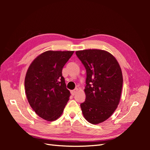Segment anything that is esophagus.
<instances>
[{
    "mask_svg": "<svg viewBox=\"0 0 150 150\" xmlns=\"http://www.w3.org/2000/svg\"><path fill=\"white\" fill-rule=\"evenodd\" d=\"M77 91H78V89L76 88V89H75V90H71V94L72 95H75L76 93H77Z\"/></svg>",
    "mask_w": 150,
    "mask_h": 150,
    "instance_id": "esophagus-1",
    "label": "esophagus"
}]
</instances>
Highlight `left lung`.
Returning <instances> with one entry per match:
<instances>
[{
    "mask_svg": "<svg viewBox=\"0 0 150 150\" xmlns=\"http://www.w3.org/2000/svg\"><path fill=\"white\" fill-rule=\"evenodd\" d=\"M75 53L86 70V100L81 104L82 114L91 124L103 122L119 104L122 70L115 57L105 50L90 49Z\"/></svg>",
    "mask_w": 150,
    "mask_h": 150,
    "instance_id": "left-lung-1",
    "label": "left lung"
}]
</instances>
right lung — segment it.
I'll return each mask as SVG.
<instances>
[{
	"label": "right lung",
	"instance_id": "obj_1",
	"mask_svg": "<svg viewBox=\"0 0 150 150\" xmlns=\"http://www.w3.org/2000/svg\"><path fill=\"white\" fill-rule=\"evenodd\" d=\"M74 51H52L41 53L31 63L24 87L28 101L38 115L47 121L61 115L69 100L62 71Z\"/></svg>",
	"mask_w": 150,
	"mask_h": 150
}]
</instances>
